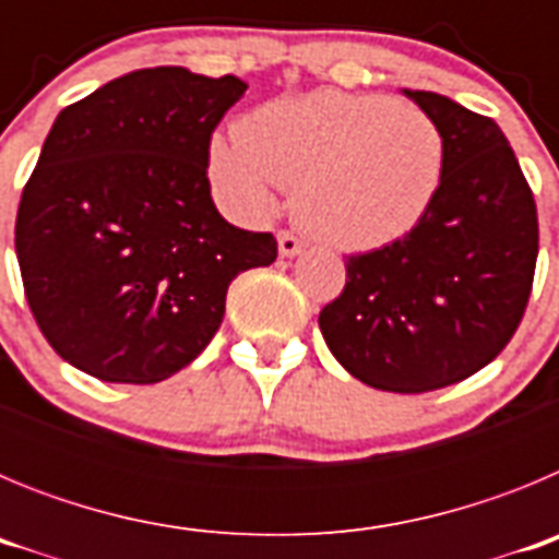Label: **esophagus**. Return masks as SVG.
Masks as SVG:
<instances>
[{
  "instance_id": "34e87169",
  "label": "esophagus",
  "mask_w": 559,
  "mask_h": 559,
  "mask_svg": "<svg viewBox=\"0 0 559 559\" xmlns=\"http://www.w3.org/2000/svg\"><path fill=\"white\" fill-rule=\"evenodd\" d=\"M276 243H280V257H296L305 249L302 240L296 235H290V231H280V235H276Z\"/></svg>"
}]
</instances>
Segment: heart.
<instances>
[{"mask_svg": "<svg viewBox=\"0 0 559 559\" xmlns=\"http://www.w3.org/2000/svg\"><path fill=\"white\" fill-rule=\"evenodd\" d=\"M445 167V131L431 114L338 88L265 103L206 153L212 190L231 215L271 218L283 187L296 185V218L344 251L406 237L437 201Z\"/></svg>", "mask_w": 559, "mask_h": 559, "instance_id": "1", "label": "heart"}]
</instances>
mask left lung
<instances>
[{
    "instance_id": "1",
    "label": "left lung",
    "mask_w": 559,
    "mask_h": 559,
    "mask_svg": "<svg viewBox=\"0 0 559 559\" xmlns=\"http://www.w3.org/2000/svg\"><path fill=\"white\" fill-rule=\"evenodd\" d=\"M442 126L445 181L394 243L353 254L319 328L353 378L433 392L487 367L518 330L537 260V210L496 120L437 92H408Z\"/></svg>"
}]
</instances>
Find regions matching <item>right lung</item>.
<instances>
[{
  "mask_svg": "<svg viewBox=\"0 0 559 559\" xmlns=\"http://www.w3.org/2000/svg\"><path fill=\"white\" fill-rule=\"evenodd\" d=\"M185 67L114 78L56 117L16 215L27 305L63 360L106 383H159L218 333L240 271L276 240L224 221L212 131L246 92Z\"/></svg>",
  "mask_w": 559,
  "mask_h": 559,
  "instance_id": "obj_1",
  "label": "right lung"
}]
</instances>
